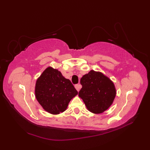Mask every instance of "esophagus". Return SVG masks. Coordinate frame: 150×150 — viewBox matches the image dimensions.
<instances>
[{
  "instance_id": "1",
  "label": "esophagus",
  "mask_w": 150,
  "mask_h": 150,
  "mask_svg": "<svg viewBox=\"0 0 150 150\" xmlns=\"http://www.w3.org/2000/svg\"><path fill=\"white\" fill-rule=\"evenodd\" d=\"M81 87L82 86H81V84H76V85H75V88H76V90H77L78 91H80Z\"/></svg>"
}]
</instances>
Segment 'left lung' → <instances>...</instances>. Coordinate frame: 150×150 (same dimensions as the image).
I'll list each match as a JSON object with an SVG mask.
<instances>
[{
  "label": "left lung",
  "instance_id": "left-lung-1",
  "mask_svg": "<svg viewBox=\"0 0 150 150\" xmlns=\"http://www.w3.org/2000/svg\"><path fill=\"white\" fill-rule=\"evenodd\" d=\"M81 84L82 87L79 96L91 113H103L112 104L116 95L115 87L103 73L91 70L81 78Z\"/></svg>",
  "mask_w": 150,
  "mask_h": 150
}]
</instances>
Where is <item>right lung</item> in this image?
Instances as JSON below:
<instances>
[{
	"mask_svg": "<svg viewBox=\"0 0 150 150\" xmlns=\"http://www.w3.org/2000/svg\"><path fill=\"white\" fill-rule=\"evenodd\" d=\"M35 93L44 110L57 115L66 110L70 100L78 94V91L59 70L48 67L37 80Z\"/></svg>",
	"mask_w": 150,
	"mask_h": 150,
	"instance_id": "1",
	"label": "right lung"
}]
</instances>
